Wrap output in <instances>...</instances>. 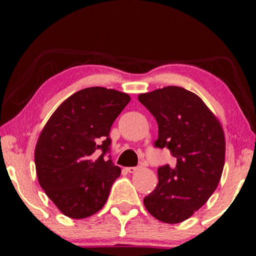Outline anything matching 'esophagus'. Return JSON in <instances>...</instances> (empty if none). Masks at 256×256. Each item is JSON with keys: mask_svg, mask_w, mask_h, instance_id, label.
Returning <instances> with one entry per match:
<instances>
[{"mask_svg": "<svg viewBox=\"0 0 256 256\" xmlns=\"http://www.w3.org/2000/svg\"><path fill=\"white\" fill-rule=\"evenodd\" d=\"M126 170H127L129 174H134L135 171L138 170V166H129V168H126Z\"/></svg>", "mask_w": 256, "mask_h": 256, "instance_id": "34e87169", "label": "esophagus"}]
</instances>
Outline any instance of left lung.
<instances>
[{
  "instance_id": "8db88e82",
  "label": "left lung",
  "mask_w": 256,
  "mask_h": 256,
  "mask_svg": "<svg viewBox=\"0 0 256 256\" xmlns=\"http://www.w3.org/2000/svg\"><path fill=\"white\" fill-rule=\"evenodd\" d=\"M138 101L156 118L155 148L169 149L174 163L157 169L158 184L143 199L152 216L166 224L184 222L218 186L225 163V136L200 98L178 86L140 94Z\"/></svg>"
}]
</instances>
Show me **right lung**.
Wrapping results in <instances>:
<instances>
[{"mask_svg":"<svg viewBox=\"0 0 256 256\" xmlns=\"http://www.w3.org/2000/svg\"><path fill=\"white\" fill-rule=\"evenodd\" d=\"M130 96L104 87L72 94L45 124L34 149L42 188L62 214L82 219L104 208L121 169L108 155L112 124Z\"/></svg>","mask_w":256,"mask_h":256,"instance_id":"1","label":"right lung"}]
</instances>
